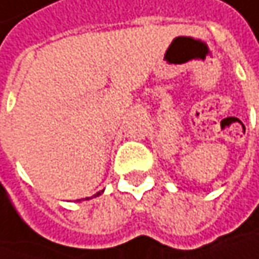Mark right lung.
I'll return each instance as SVG.
<instances>
[{
	"instance_id": "add662e5",
	"label": "right lung",
	"mask_w": 259,
	"mask_h": 259,
	"mask_svg": "<svg viewBox=\"0 0 259 259\" xmlns=\"http://www.w3.org/2000/svg\"><path fill=\"white\" fill-rule=\"evenodd\" d=\"M97 195H99V192H98V193H97ZM97 195H94V196H97ZM86 199H89V198H86Z\"/></svg>"
}]
</instances>
